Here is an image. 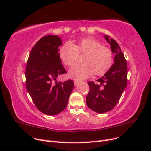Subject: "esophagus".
<instances>
[{
    "label": "esophagus",
    "instance_id": "obj_1",
    "mask_svg": "<svg viewBox=\"0 0 151 151\" xmlns=\"http://www.w3.org/2000/svg\"><path fill=\"white\" fill-rule=\"evenodd\" d=\"M79 83H80L79 81H77V80H75V81H74V84H75V86H76Z\"/></svg>",
    "mask_w": 151,
    "mask_h": 151
}]
</instances>
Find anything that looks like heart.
Here are the masks:
<instances>
[{
	"mask_svg": "<svg viewBox=\"0 0 151 151\" xmlns=\"http://www.w3.org/2000/svg\"><path fill=\"white\" fill-rule=\"evenodd\" d=\"M59 56L64 64L71 66L75 63L78 53H85L83 63L76 64L69 71L73 79L81 80L88 78L93 75H103L112 64V51L108 47L92 37H85L73 45L66 42L59 50Z\"/></svg>",
	"mask_w": 151,
	"mask_h": 151,
	"instance_id": "1",
	"label": "heart"
}]
</instances>
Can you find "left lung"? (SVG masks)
Segmentation results:
<instances>
[{"instance_id": "8db88e82", "label": "left lung", "mask_w": 151, "mask_h": 151, "mask_svg": "<svg viewBox=\"0 0 151 151\" xmlns=\"http://www.w3.org/2000/svg\"><path fill=\"white\" fill-rule=\"evenodd\" d=\"M110 45L114 63L96 83L88 81L90 91L86 97V103L91 110L99 114L107 112L118 103L127 84V61L121 49L114 39L105 35Z\"/></svg>"}]
</instances>
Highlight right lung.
<instances>
[{
	"label": "right lung",
	"instance_id": "obj_1",
	"mask_svg": "<svg viewBox=\"0 0 151 151\" xmlns=\"http://www.w3.org/2000/svg\"><path fill=\"white\" fill-rule=\"evenodd\" d=\"M61 38L47 35L39 40L29 56L26 69V88L37 109L48 115L64 110L74 87L68 80L57 82V77L66 73L59 56Z\"/></svg>",
	"mask_w": 151,
	"mask_h": 151
}]
</instances>
